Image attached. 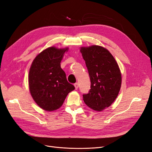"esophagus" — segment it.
Wrapping results in <instances>:
<instances>
[{"label": "esophagus", "mask_w": 152, "mask_h": 152, "mask_svg": "<svg viewBox=\"0 0 152 152\" xmlns=\"http://www.w3.org/2000/svg\"><path fill=\"white\" fill-rule=\"evenodd\" d=\"M74 86H75V89H77L78 87H79V84H78V83H75L74 84Z\"/></svg>", "instance_id": "obj_1"}]
</instances>
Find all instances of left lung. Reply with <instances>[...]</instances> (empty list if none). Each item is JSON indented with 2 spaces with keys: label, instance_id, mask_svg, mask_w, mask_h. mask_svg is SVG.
<instances>
[{
  "label": "left lung",
  "instance_id": "obj_1",
  "mask_svg": "<svg viewBox=\"0 0 152 152\" xmlns=\"http://www.w3.org/2000/svg\"><path fill=\"white\" fill-rule=\"evenodd\" d=\"M80 53L91 80V89L83 94L87 106L102 111L111 105L121 89L122 77L115 59L108 50L99 45L82 47Z\"/></svg>",
  "mask_w": 152,
  "mask_h": 152
}]
</instances>
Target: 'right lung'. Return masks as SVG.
<instances>
[{
	"label": "right lung",
	"mask_w": 152,
	"mask_h": 152,
	"mask_svg": "<svg viewBox=\"0 0 152 152\" xmlns=\"http://www.w3.org/2000/svg\"><path fill=\"white\" fill-rule=\"evenodd\" d=\"M68 48L50 47L39 54L32 62L28 74L30 94L35 103L46 111L60 108L74 86L67 81L60 63Z\"/></svg>",
	"instance_id": "obj_1"
}]
</instances>
